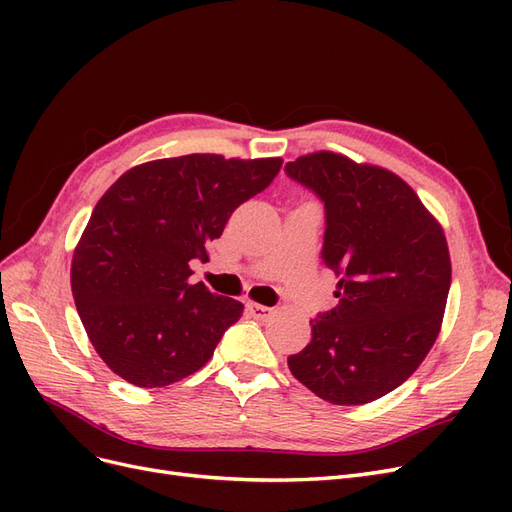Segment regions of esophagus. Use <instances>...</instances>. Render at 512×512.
Returning a JSON list of instances; mask_svg holds the SVG:
<instances>
[{
	"label": "esophagus",
	"instance_id": "34e87169",
	"mask_svg": "<svg viewBox=\"0 0 512 512\" xmlns=\"http://www.w3.org/2000/svg\"><path fill=\"white\" fill-rule=\"evenodd\" d=\"M247 309H250V314H252L256 320H269V318L273 316V309H271V307L258 305V303H250V305H247Z\"/></svg>",
	"mask_w": 512,
	"mask_h": 512
}]
</instances>
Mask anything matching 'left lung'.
<instances>
[{
    "instance_id": "left-lung-1",
    "label": "left lung",
    "mask_w": 512,
    "mask_h": 512,
    "mask_svg": "<svg viewBox=\"0 0 512 512\" xmlns=\"http://www.w3.org/2000/svg\"><path fill=\"white\" fill-rule=\"evenodd\" d=\"M327 215L322 260L337 305L288 356L292 376L335 406L369 404L404 384L440 333L451 288L444 230L395 173L316 151L286 164Z\"/></svg>"
}]
</instances>
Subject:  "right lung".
<instances>
[{"instance_id":"right-lung-1","label":"right lung","mask_w":512,"mask_h":512,"mask_svg":"<svg viewBox=\"0 0 512 512\" xmlns=\"http://www.w3.org/2000/svg\"><path fill=\"white\" fill-rule=\"evenodd\" d=\"M282 158L218 153L145 162L104 192L76 245L70 284L91 346L117 376L143 389L203 367L243 305L190 284V262L241 203L280 173Z\"/></svg>"}]
</instances>
